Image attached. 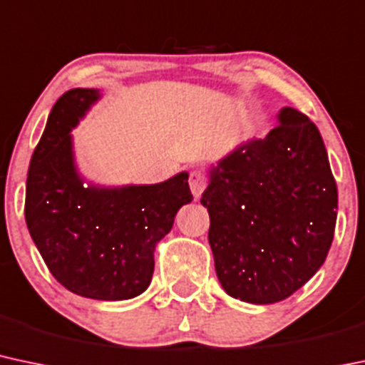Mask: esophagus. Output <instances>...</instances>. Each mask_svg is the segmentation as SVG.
<instances>
[{
	"mask_svg": "<svg viewBox=\"0 0 365 365\" xmlns=\"http://www.w3.org/2000/svg\"><path fill=\"white\" fill-rule=\"evenodd\" d=\"M189 183H190V190L192 194H194V197L195 199L201 197L204 189H206V178H204L202 171L192 170L189 176Z\"/></svg>",
	"mask_w": 365,
	"mask_h": 365,
	"instance_id": "obj_1",
	"label": "esophagus"
}]
</instances>
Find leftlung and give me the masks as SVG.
Wrapping results in <instances>:
<instances>
[{
	"instance_id": "1",
	"label": "left lung",
	"mask_w": 365,
	"mask_h": 365,
	"mask_svg": "<svg viewBox=\"0 0 365 365\" xmlns=\"http://www.w3.org/2000/svg\"><path fill=\"white\" fill-rule=\"evenodd\" d=\"M265 138L241 143L210 170L201 204L220 284L255 305L286 299L326 262L338 189L317 126L293 107Z\"/></svg>"
}]
</instances>
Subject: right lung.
Segmentation results:
<instances>
[{
    "label": "right lung",
    "mask_w": 365,
    "mask_h": 365,
    "mask_svg": "<svg viewBox=\"0 0 365 365\" xmlns=\"http://www.w3.org/2000/svg\"><path fill=\"white\" fill-rule=\"evenodd\" d=\"M100 97L95 88H74L51 109L27 171L26 223L66 289L121 302L149 287L155 246L192 194L187 171L154 185H85L71 131Z\"/></svg>",
    "instance_id": "right-lung-1"
}]
</instances>
